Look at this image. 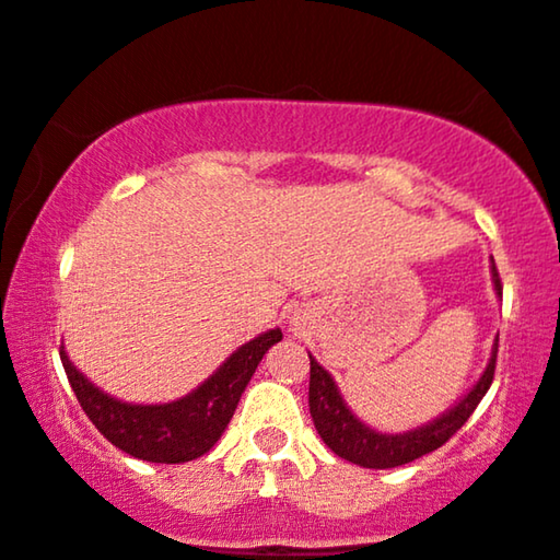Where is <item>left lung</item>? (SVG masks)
Masks as SVG:
<instances>
[{
	"label": "left lung",
	"instance_id": "1",
	"mask_svg": "<svg viewBox=\"0 0 560 560\" xmlns=\"http://www.w3.org/2000/svg\"><path fill=\"white\" fill-rule=\"evenodd\" d=\"M493 275V288L502 295V278H499L497 265H491ZM497 352H499V339L493 345L491 362L486 365L483 375L478 377V383L470 388V394L463 398L460 404L453 406L447 413H442L440 419H434L432 424L419 427V430L406 432V434H381L370 430L360 422L354 413L347 409L342 396H339L337 386H334L331 375L311 358V381H308V406L311 417H314L316 432L322 434V440L329 445L334 453L345 460L354 463L362 468H396L406 466V463L417 460V457L430 455L432 450L445 445L453 434L468 422L470 413L476 411V406L481 404L486 390L491 388L493 370H497Z\"/></svg>",
	"mask_w": 560,
	"mask_h": 560
}]
</instances>
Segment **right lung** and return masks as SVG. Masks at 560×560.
Masks as SVG:
<instances>
[{
  "label": "right lung",
  "instance_id": "1",
  "mask_svg": "<svg viewBox=\"0 0 560 560\" xmlns=\"http://www.w3.org/2000/svg\"><path fill=\"white\" fill-rule=\"evenodd\" d=\"M280 339V329L259 334L257 339L238 347L198 390L179 401L159 406L122 404L118 398L103 394L71 365L63 347L58 352H61L63 370H67L79 406L90 417V422L103 432L105 440H110L115 447L138 460L187 463L206 455L215 445L234 417L238 398H242L246 383L252 381L259 360Z\"/></svg>",
  "mask_w": 560,
  "mask_h": 560
}]
</instances>
